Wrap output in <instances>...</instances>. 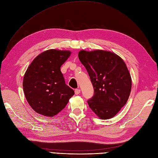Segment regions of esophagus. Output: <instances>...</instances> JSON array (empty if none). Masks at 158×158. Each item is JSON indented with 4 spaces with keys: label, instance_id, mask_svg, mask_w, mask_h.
Instances as JSON below:
<instances>
[{
    "label": "esophagus",
    "instance_id": "obj_1",
    "mask_svg": "<svg viewBox=\"0 0 158 158\" xmlns=\"http://www.w3.org/2000/svg\"><path fill=\"white\" fill-rule=\"evenodd\" d=\"M80 92H81V90L80 89H75V94L76 95H78L79 94H80Z\"/></svg>",
    "mask_w": 158,
    "mask_h": 158
}]
</instances>
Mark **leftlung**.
I'll list each match as a JSON object with an SVG mask.
<instances>
[{
	"label": "left lung",
	"instance_id": "1",
	"mask_svg": "<svg viewBox=\"0 0 158 158\" xmlns=\"http://www.w3.org/2000/svg\"><path fill=\"white\" fill-rule=\"evenodd\" d=\"M86 69L94 94L87 101L92 110L101 119L113 118L129 98L131 78L125 62L114 52L95 50L79 52Z\"/></svg>",
	"mask_w": 158,
	"mask_h": 158
}]
</instances>
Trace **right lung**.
<instances>
[{"label": "right lung", "instance_id": "obj_1", "mask_svg": "<svg viewBox=\"0 0 158 158\" xmlns=\"http://www.w3.org/2000/svg\"><path fill=\"white\" fill-rule=\"evenodd\" d=\"M69 51L49 49L34 58L23 77L25 96L37 113L53 116L65 108L74 91L66 83L60 67Z\"/></svg>", "mask_w": 158, "mask_h": 158}]
</instances>
